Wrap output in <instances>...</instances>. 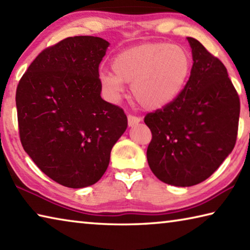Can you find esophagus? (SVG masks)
Instances as JSON below:
<instances>
[{
  "instance_id": "1",
  "label": "esophagus",
  "mask_w": 250,
  "mask_h": 250,
  "mask_svg": "<svg viewBox=\"0 0 250 250\" xmlns=\"http://www.w3.org/2000/svg\"><path fill=\"white\" fill-rule=\"evenodd\" d=\"M141 121V118L140 117H137V116H133V115H129L128 116V124L130 126H132L134 125L139 124V122Z\"/></svg>"
}]
</instances>
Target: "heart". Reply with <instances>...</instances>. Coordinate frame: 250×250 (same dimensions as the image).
Here are the masks:
<instances>
[{
    "instance_id": "1",
    "label": "heart",
    "mask_w": 250,
    "mask_h": 250,
    "mask_svg": "<svg viewBox=\"0 0 250 250\" xmlns=\"http://www.w3.org/2000/svg\"><path fill=\"white\" fill-rule=\"evenodd\" d=\"M111 67L113 74L100 75L101 86L110 98L119 99L124 83H132L134 100L142 108L158 110L183 90L191 74L192 57L181 45L147 42L116 55Z\"/></svg>"
}]
</instances>
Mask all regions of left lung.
Wrapping results in <instances>:
<instances>
[{
	"label": "left lung",
	"instance_id": "left-lung-1",
	"mask_svg": "<svg viewBox=\"0 0 250 250\" xmlns=\"http://www.w3.org/2000/svg\"><path fill=\"white\" fill-rule=\"evenodd\" d=\"M193 67L176 98L146 113L152 133L146 150L153 174L164 183L192 186L213 174L234 149L239 96L217 57L193 37Z\"/></svg>",
	"mask_w": 250,
	"mask_h": 250
}]
</instances>
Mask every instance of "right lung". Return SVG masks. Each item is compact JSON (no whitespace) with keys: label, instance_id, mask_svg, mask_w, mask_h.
<instances>
[{"label":"right lung","instance_id":"1","mask_svg":"<svg viewBox=\"0 0 250 250\" xmlns=\"http://www.w3.org/2000/svg\"><path fill=\"white\" fill-rule=\"evenodd\" d=\"M108 46L100 37H67L42 50L16 88L23 149L67 188L101 179L128 125L122 108L100 96L99 65Z\"/></svg>","mask_w":250,"mask_h":250}]
</instances>
